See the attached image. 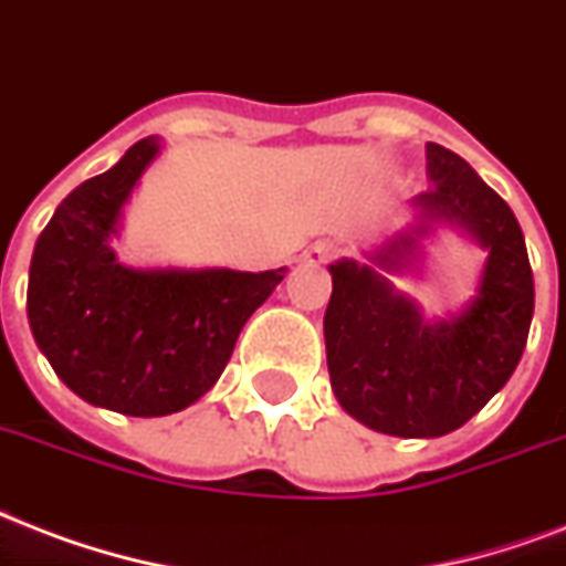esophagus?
<instances>
[{
	"label": "esophagus",
	"instance_id": "esophagus-1",
	"mask_svg": "<svg viewBox=\"0 0 566 566\" xmlns=\"http://www.w3.org/2000/svg\"><path fill=\"white\" fill-rule=\"evenodd\" d=\"M333 253H336V248H333L331 242H315L313 248H306L304 251V265H310V269H318V265H324V262L333 260Z\"/></svg>",
	"mask_w": 566,
	"mask_h": 566
}]
</instances>
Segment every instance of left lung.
Returning <instances> with one entry per match:
<instances>
[{
  "instance_id": "left-lung-1",
  "label": "left lung",
  "mask_w": 566,
  "mask_h": 566,
  "mask_svg": "<svg viewBox=\"0 0 566 566\" xmlns=\"http://www.w3.org/2000/svg\"><path fill=\"white\" fill-rule=\"evenodd\" d=\"M431 186L410 206L413 233L396 235L369 262L331 265L324 313L327 371L339 405L371 431L442 437L470 422L514 375L534 315V277L511 206L440 144L424 147ZM431 222H454L489 251L480 295L463 314L424 323L384 270H403Z\"/></svg>"
}]
</instances>
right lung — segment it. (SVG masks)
I'll return each mask as SVG.
<instances>
[{
  "label": "right lung",
  "instance_id": "right-lung-1",
  "mask_svg": "<svg viewBox=\"0 0 566 566\" xmlns=\"http://www.w3.org/2000/svg\"><path fill=\"white\" fill-rule=\"evenodd\" d=\"M156 156L159 138H142L61 200L34 244L25 297L55 375L87 405L126 416H168L206 396L244 322L286 277V269L120 265L108 242Z\"/></svg>",
  "mask_w": 566,
  "mask_h": 566
}]
</instances>
